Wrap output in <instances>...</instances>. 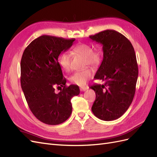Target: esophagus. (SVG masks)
Instances as JSON below:
<instances>
[{
	"label": "esophagus",
	"mask_w": 157,
	"mask_h": 157,
	"mask_svg": "<svg viewBox=\"0 0 157 157\" xmlns=\"http://www.w3.org/2000/svg\"><path fill=\"white\" fill-rule=\"evenodd\" d=\"M88 87H81L80 88V91L81 92H84V91H86V90H88Z\"/></svg>",
	"instance_id": "1"
}]
</instances>
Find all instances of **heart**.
Listing matches in <instances>:
<instances>
[{"mask_svg":"<svg viewBox=\"0 0 157 157\" xmlns=\"http://www.w3.org/2000/svg\"><path fill=\"white\" fill-rule=\"evenodd\" d=\"M73 52L80 54L85 58V65L90 66H96L99 63L100 58L99 55L94 52L92 46L88 44H79L73 48ZM58 63L60 67L64 71H68L71 66V56L66 52L61 53L58 58ZM93 75V71L89 68L83 71L75 72L70 77L71 82L80 86H84L91 78Z\"/></svg>","mask_w":157,"mask_h":157,"instance_id":"b5f03b06","label":"heart"}]
</instances>
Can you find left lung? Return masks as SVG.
Listing matches in <instances>:
<instances>
[{
  "instance_id": "obj_1",
  "label": "left lung",
  "mask_w": 157,
  "mask_h": 157,
  "mask_svg": "<svg viewBox=\"0 0 157 157\" xmlns=\"http://www.w3.org/2000/svg\"><path fill=\"white\" fill-rule=\"evenodd\" d=\"M89 38L103 46V59L94 78L105 82L90 86L96 95L92 111L101 120H115L127 111L135 95L138 67L134 47L115 30L103 31Z\"/></svg>"
}]
</instances>
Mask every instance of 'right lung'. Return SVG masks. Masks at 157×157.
Listing matches in <instances>:
<instances>
[{"mask_svg": "<svg viewBox=\"0 0 157 157\" xmlns=\"http://www.w3.org/2000/svg\"><path fill=\"white\" fill-rule=\"evenodd\" d=\"M75 40L42 35L33 40L23 53L21 88L33 115L46 124H59L67 120L72 113L71 99L80 93L77 85L65 86L58 63L61 52L71 48ZM56 86L63 87L58 94L55 93Z\"/></svg>", "mask_w": 157, "mask_h": 157, "instance_id": "add662e5", "label": "right lung"}]
</instances>
